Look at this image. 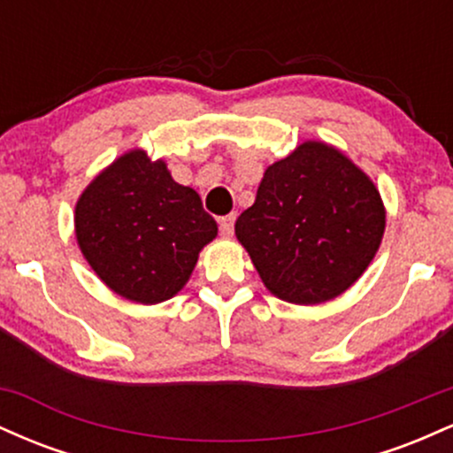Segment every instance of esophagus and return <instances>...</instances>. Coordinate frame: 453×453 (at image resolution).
Instances as JSON below:
<instances>
[{"mask_svg": "<svg viewBox=\"0 0 453 453\" xmlns=\"http://www.w3.org/2000/svg\"><path fill=\"white\" fill-rule=\"evenodd\" d=\"M234 221H236V215H226L219 219V230L223 236H232L234 232Z\"/></svg>", "mask_w": 453, "mask_h": 453, "instance_id": "1", "label": "esophagus"}]
</instances>
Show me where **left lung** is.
<instances>
[{"mask_svg":"<svg viewBox=\"0 0 453 453\" xmlns=\"http://www.w3.org/2000/svg\"><path fill=\"white\" fill-rule=\"evenodd\" d=\"M234 230L270 294L321 304L349 289L372 262L386 209L347 155L309 140L268 165Z\"/></svg>","mask_w":453,"mask_h":453,"instance_id":"8db88e82","label":"left lung"}]
</instances>
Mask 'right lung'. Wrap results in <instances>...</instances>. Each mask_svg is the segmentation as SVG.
Segmentation results:
<instances>
[{
    "label": "right lung",
    "mask_w": 453,
    "mask_h": 453,
    "mask_svg": "<svg viewBox=\"0 0 453 453\" xmlns=\"http://www.w3.org/2000/svg\"><path fill=\"white\" fill-rule=\"evenodd\" d=\"M76 241L114 294L157 304L185 288L217 236L200 196L179 185L164 159L127 150L87 185L74 211Z\"/></svg>",
    "instance_id": "obj_1"
}]
</instances>
